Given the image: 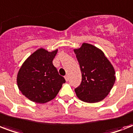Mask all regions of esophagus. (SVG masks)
Returning <instances> with one entry per match:
<instances>
[{
    "label": "esophagus",
    "instance_id": "34e87169",
    "mask_svg": "<svg viewBox=\"0 0 133 133\" xmlns=\"http://www.w3.org/2000/svg\"><path fill=\"white\" fill-rule=\"evenodd\" d=\"M64 77H65V81H68L69 78H68V75H65Z\"/></svg>",
    "mask_w": 133,
    "mask_h": 133
}]
</instances>
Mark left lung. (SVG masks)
<instances>
[{
    "instance_id": "obj_1",
    "label": "left lung",
    "mask_w": 133,
    "mask_h": 133,
    "mask_svg": "<svg viewBox=\"0 0 133 133\" xmlns=\"http://www.w3.org/2000/svg\"><path fill=\"white\" fill-rule=\"evenodd\" d=\"M81 69V84L75 89L81 101L96 103L103 100L115 81V72L101 50L88 43H83L74 50Z\"/></svg>"
}]
</instances>
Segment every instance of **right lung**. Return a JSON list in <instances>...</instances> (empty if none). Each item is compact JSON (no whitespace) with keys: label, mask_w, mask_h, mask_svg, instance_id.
Wrapping results in <instances>:
<instances>
[{"label":"right lung","mask_w":133,"mask_h":133,"mask_svg":"<svg viewBox=\"0 0 133 133\" xmlns=\"http://www.w3.org/2000/svg\"><path fill=\"white\" fill-rule=\"evenodd\" d=\"M57 51L50 52L40 48L21 67L17 75L18 87L31 101L39 103L51 101L65 83L52 63Z\"/></svg>","instance_id":"add662e5"}]
</instances>
